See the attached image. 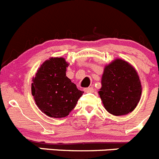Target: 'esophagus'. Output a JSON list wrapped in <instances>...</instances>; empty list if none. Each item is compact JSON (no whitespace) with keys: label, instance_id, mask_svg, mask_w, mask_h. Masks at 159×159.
I'll return each instance as SVG.
<instances>
[{"label":"esophagus","instance_id":"esophagus-1","mask_svg":"<svg viewBox=\"0 0 159 159\" xmlns=\"http://www.w3.org/2000/svg\"><path fill=\"white\" fill-rule=\"evenodd\" d=\"M84 91L85 92H93L94 91V87H86V88H84Z\"/></svg>","mask_w":159,"mask_h":159}]
</instances>
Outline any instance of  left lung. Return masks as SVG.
I'll use <instances>...</instances> for the list:
<instances>
[{
    "label": "left lung",
    "mask_w": 159,
    "mask_h": 159,
    "mask_svg": "<svg viewBox=\"0 0 159 159\" xmlns=\"http://www.w3.org/2000/svg\"><path fill=\"white\" fill-rule=\"evenodd\" d=\"M142 92L135 68L121 59L106 66L98 91L106 110L115 116L128 114L136 108Z\"/></svg>",
    "instance_id": "obj_1"
}]
</instances>
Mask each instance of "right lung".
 Returning a JSON list of instances; mask_svg holds the SVG:
<instances>
[{
	"label": "right lung",
	"instance_id": "right-lung-1",
	"mask_svg": "<svg viewBox=\"0 0 159 159\" xmlns=\"http://www.w3.org/2000/svg\"><path fill=\"white\" fill-rule=\"evenodd\" d=\"M68 63L62 57L47 60L41 65L31 84V93L41 111L50 117L68 116L84 91L66 76Z\"/></svg>",
	"mask_w": 159,
	"mask_h": 159
}]
</instances>
